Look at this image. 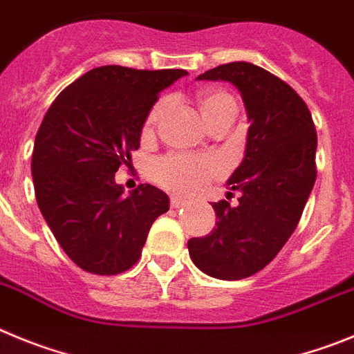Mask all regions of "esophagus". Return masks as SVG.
<instances>
[{
    "instance_id": "1",
    "label": "esophagus",
    "mask_w": 354,
    "mask_h": 354,
    "mask_svg": "<svg viewBox=\"0 0 354 354\" xmlns=\"http://www.w3.org/2000/svg\"><path fill=\"white\" fill-rule=\"evenodd\" d=\"M187 205V201L181 199V197L178 196H173L171 197V208H181V206Z\"/></svg>"
}]
</instances>
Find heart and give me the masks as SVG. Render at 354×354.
<instances>
[{"instance_id": "heart-1", "label": "heart", "mask_w": 354, "mask_h": 354, "mask_svg": "<svg viewBox=\"0 0 354 354\" xmlns=\"http://www.w3.org/2000/svg\"><path fill=\"white\" fill-rule=\"evenodd\" d=\"M201 116L206 125L227 111L236 113V102L231 95L221 90H208L197 97ZM165 107L164 100H158L145 122V133H151L158 118ZM216 174V164L209 158L192 157V155H167L153 165V176L164 189L178 194H192L201 190Z\"/></svg>"}]
</instances>
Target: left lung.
<instances>
[{
  "mask_svg": "<svg viewBox=\"0 0 354 354\" xmlns=\"http://www.w3.org/2000/svg\"><path fill=\"white\" fill-rule=\"evenodd\" d=\"M197 79L236 86L250 127L243 160L227 180L240 192L238 205L212 203L216 227L189 240V254L206 275L247 279L280 252L300 222L317 174L316 127L300 95L252 63H225Z\"/></svg>",
  "mask_w": 354,
  "mask_h": 354,
  "instance_id": "left-lung-1",
  "label": "left lung"
}]
</instances>
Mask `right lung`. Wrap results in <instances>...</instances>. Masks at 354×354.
I'll list each match as a JSON object with an SVG mask.
<instances>
[{
	"mask_svg": "<svg viewBox=\"0 0 354 354\" xmlns=\"http://www.w3.org/2000/svg\"><path fill=\"white\" fill-rule=\"evenodd\" d=\"M187 70L106 65L86 72L53 102L35 138V196L66 256L84 272L118 275L138 263L169 197L142 183L129 196L114 174L132 164L158 93Z\"/></svg>",
	"mask_w": 354,
	"mask_h": 354,
	"instance_id": "1",
	"label": "right lung"
}]
</instances>
